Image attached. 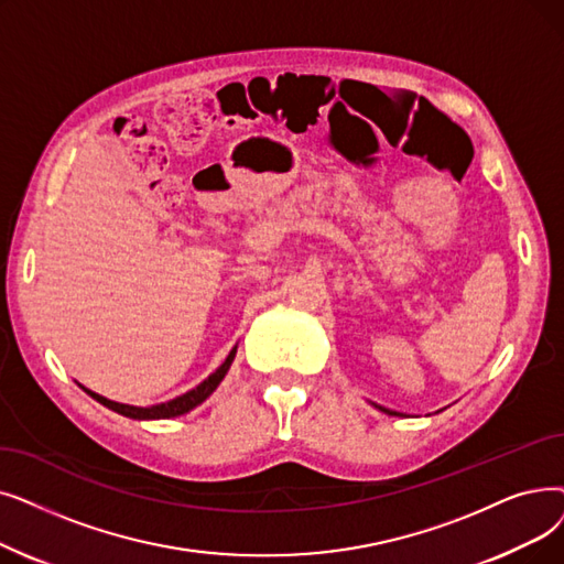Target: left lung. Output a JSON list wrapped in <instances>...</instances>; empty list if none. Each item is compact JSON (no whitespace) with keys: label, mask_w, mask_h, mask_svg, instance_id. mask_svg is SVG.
I'll list each match as a JSON object with an SVG mask.
<instances>
[{"label":"left lung","mask_w":564,"mask_h":564,"mask_svg":"<svg viewBox=\"0 0 564 564\" xmlns=\"http://www.w3.org/2000/svg\"><path fill=\"white\" fill-rule=\"evenodd\" d=\"M376 405V403H373ZM380 412H384V414H401V412H397V410H389V408H382V405H376Z\"/></svg>","instance_id":"obj_1"}]
</instances>
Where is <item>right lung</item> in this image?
I'll return each instance as SVG.
<instances>
[{
	"instance_id": "obj_1",
	"label": "right lung",
	"mask_w": 564,
	"mask_h": 564,
	"mask_svg": "<svg viewBox=\"0 0 564 564\" xmlns=\"http://www.w3.org/2000/svg\"><path fill=\"white\" fill-rule=\"evenodd\" d=\"M235 355H237V346L230 350V355L226 357V361L218 366V369L209 376V378H205L198 387H193V389H188L186 394H182V397H177V399H170V401H165V403H156V405H129V403H117V401H110V399H106V397H101V394H96V391H91V389H87V387H83L80 382V387L87 391V394L94 399V401H99L101 405H106V408H110V410H115V412H119V414H124V417H129V420H140V422H147V420H173V417H180V414H186V412H191L193 408H198L203 401H207L209 397H212V391L221 384V380L226 378V373L230 371V366H232V361H235Z\"/></svg>"
}]
</instances>
